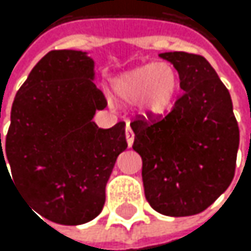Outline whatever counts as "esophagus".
I'll return each mask as SVG.
<instances>
[{"mask_svg": "<svg viewBox=\"0 0 251 251\" xmlns=\"http://www.w3.org/2000/svg\"><path fill=\"white\" fill-rule=\"evenodd\" d=\"M125 134H126V141H128V146L131 148L132 144H134V132H132V129H131L129 125L126 126V132H125Z\"/></svg>", "mask_w": 251, "mask_h": 251, "instance_id": "1", "label": "esophagus"}]
</instances>
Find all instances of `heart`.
<instances>
[{"instance_id": "b5f03b06", "label": "heart", "mask_w": 251, "mask_h": 251, "mask_svg": "<svg viewBox=\"0 0 251 251\" xmlns=\"http://www.w3.org/2000/svg\"><path fill=\"white\" fill-rule=\"evenodd\" d=\"M113 89L123 102H140L144 116L161 117L176 99L179 74L170 63H149L122 74L114 81Z\"/></svg>"}]
</instances>
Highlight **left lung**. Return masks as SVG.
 Instances as JSON below:
<instances>
[{
  "instance_id": "obj_1",
  "label": "left lung",
  "mask_w": 251,
  "mask_h": 251,
  "mask_svg": "<svg viewBox=\"0 0 251 251\" xmlns=\"http://www.w3.org/2000/svg\"><path fill=\"white\" fill-rule=\"evenodd\" d=\"M179 74L182 96L162 120H134L132 149L143 159L151 206L169 217L205 211L233 179L239 129L226 85L206 58L162 52Z\"/></svg>"
}]
</instances>
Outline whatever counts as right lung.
Masks as SVG:
<instances>
[{
	"label": "right lung",
	"instance_id": "1",
	"mask_svg": "<svg viewBox=\"0 0 251 251\" xmlns=\"http://www.w3.org/2000/svg\"><path fill=\"white\" fill-rule=\"evenodd\" d=\"M89 52H48L15 96L1 167L43 218L78 226L96 218L117 156L128 148L125 123L102 129L93 122L107 107Z\"/></svg>",
	"mask_w": 251,
	"mask_h": 251
}]
</instances>
